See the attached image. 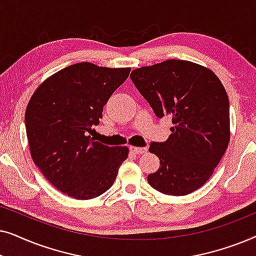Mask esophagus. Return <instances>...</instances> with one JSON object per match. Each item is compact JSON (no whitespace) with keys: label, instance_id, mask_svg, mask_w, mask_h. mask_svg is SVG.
<instances>
[{"label":"esophagus","instance_id":"esophagus-1","mask_svg":"<svg viewBox=\"0 0 256 256\" xmlns=\"http://www.w3.org/2000/svg\"><path fill=\"white\" fill-rule=\"evenodd\" d=\"M130 152L136 154V155H142L148 152V149L143 148V146H130Z\"/></svg>","mask_w":256,"mask_h":256}]
</instances>
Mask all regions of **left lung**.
<instances>
[{
    "label": "left lung",
    "mask_w": 256,
    "mask_h": 256,
    "mask_svg": "<svg viewBox=\"0 0 256 256\" xmlns=\"http://www.w3.org/2000/svg\"><path fill=\"white\" fill-rule=\"evenodd\" d=\"M132 82L157 118L172 116L166 142H152L149 152L160 158L148 174L155 190L185 196L212 176L230 142V101L218 76L210 68L170 59L136 68Z\"/></svg>",
    "instance_id": "8db88e82"
}]
</instances>
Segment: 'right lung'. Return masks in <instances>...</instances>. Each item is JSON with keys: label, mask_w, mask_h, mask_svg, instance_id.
Returning <instances> with one entry per match:
<instances>
[{"label": "right lung", "mask_w": 256, "mask_h": 256, "mask_svg": "<svg viewBox=\"0 0 256 256\" xmlns=\"http://www.w3.org/2000/svg\"><path fill=\"white\" fill-rule=\"evenodd\" d=\"M129 72V68L73 64L42 82L28 104L26 128L31 157L44 177L68 197H99L113 185L118 168L127 160V146H104L90 134Z\"/></svg>", "instance_id": "right-lung-1"}]
</instances>
